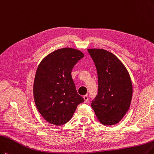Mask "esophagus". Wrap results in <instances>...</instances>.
<instances>
[{"mask_svg": "<svg viewBox=\"0 0 154 154\" xmlns=\"http://www.w3.org/2000/svg\"><path fill=\"white\" fill-rule=\"evenodd\" d=\"M83 98H84V102L87 103L88 101V95H84L83 96Z\"/></svg>", "mask_w": 154, "mask_h": 154, "instance_id": "esophagus-1", "label": "esophagus"}]
</instances>
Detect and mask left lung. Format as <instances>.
Instances as JSON below:
<instances>
[{"label":"left lung","mask_w":154,"mask_h":154,"mask_svg":"<svg viewBox=\"0 0 154 154\" xmlns=\"http://www.w3.org/2000/svg\"><path fill=\"white\" fill-rule=\"evenodd\" d=\"M98 75V94L91 103L97 119L104 125H116L130 108L133 86L129 72L115 55L104 49H88Z\"/></svg>","instance_id":"8db88e82"}]
</instances>
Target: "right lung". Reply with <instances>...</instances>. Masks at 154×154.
<instances>
[{
	"label": "right lung",
	"instance_id": "add662e5",
	"mask_svg": "<svg viewBox=\"0 0 154 154\" xmlns=\"http://www.w3.org/2000/svg\"><path fill=\"white\" fill-rule=\"evenodd\" d=\"M83 57L81 51L66 47L49 54L38 65L33 84L34 100L49 123L56 126L67 123L78 105L84 102L71 76L73 67Z\"/></svg>",
	"mask_w": 154,
	"mask_h": 154
}]
</instances>
